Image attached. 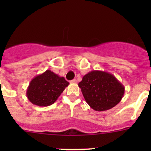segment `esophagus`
I'll return each instance as SVG.
<instances>
[{
	"mask_svg": "<svg viewBox=\"0 0 151 151\" xmlns=\"http://www.w3.org/2000/svg\"><path fill=\"white\" fill-rule=\"evenodd\" d=\"M71 82V83L74 84V83H76L77 81H76V78H74V79L72 80V81H71V82Z\"/></svg>",
	"mask_w": 151,
	"mask_h": 151,
	"instance_id": "esophagus-1",
	"label": "esophagus"
}]
</instances>
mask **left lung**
<instances>
[{"instance_id":"left-lung-1","label":"left lung","mask_w":151,"mask_h":151,"mask_svg":"<svg viewBox=\"0 0 151 151\" xmlns=\"http://www.w3.org/2000/svg\"><path fill=\"white\" fill-rule=\"evenodd\" d=\"M88 104L96 111H104L120 102L125 87L113 74L93 70L85 75L78 83Z\"/></svg>"}]
</instances>
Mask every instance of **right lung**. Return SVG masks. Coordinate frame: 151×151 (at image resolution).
Returning a JSON list of instances; mask_svg holds the SVG:
<instances>
[{
  "label": "right lung",
  "mask_w": 151,
  "mask_h": 151,
  "mask_svg": "<svg viewBox=\"0 0 151 151\" xmlns=\"http://www.w3.org/2000/svg\"><path fill=\"white\" fill-rule=\"evenodd\" d=\"M69 84L64 77L46 70L32 79L26 91V96L34 105L50 106L58 99Z\"/></svg>",
  "instance_id": "right-lung-1"
}]
</instances>
